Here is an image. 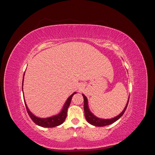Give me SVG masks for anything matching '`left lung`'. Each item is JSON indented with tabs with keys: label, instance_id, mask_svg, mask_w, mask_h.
Listing matches in <instances>:
<instances>
[{
	"label": "left lung",
	"instance_id": "obj_1",
	"mask_svg": "<svg viewBox=\"0 0 155 155\" xmlns=\"http://www.w3.org/2000/svg\"><path fill=\"white\" fill-rule=\"evenodd\" d=\"M84 98V111H85V118L87 120V121L89 124H91V125H93L94 126H97V127H104L105 125H108L113 124L114 122H115L116 121L118 120V119H120L121 116H123V114H124V112L127 107L128 104H129V100L127 101V104L125 109H124V110L122 111V112L116 117H114V118L112 119H107V120H105V119H101V118H97L96 116H95L94 115L92 112L90 111L88 109V101H87V98L86 97V96L82 94Z\"/></svg>",
	"mask_w": 155,
	"mask_h": 155
}]
</instances>
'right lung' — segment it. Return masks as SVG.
I'll return each instance as SVG.
<instances>
[{
  "instance_id": "add662e5",
  "label": "right lung",
  "mask_w": 155,
  "mask_h": 155,
  "mask_svg": "<svg viewBox=\"0 0 155 155\" xmlns=\"http://www.w3.org/2000/svg\"><path fill=\"white\" fill-rule=\"evenodd\" d=\"M24 75H25V74H24ZM23 80H24V77H23ZM22 86H23V81H22ZM76 93V92H74L68 98L66 103H65V104L63 107V110L59 114L52 116V117H50V118H37V117H36L35 116H34L29 110L28 108L27 107V105H26L25 101V106L26 108V110H27L28 114L29 116L30 117V118L32 120V121H34L35 124L38 125L39 126L43 127H54L58 126L61 124H62L64 121L65 119H66L67 115L68 108L70 104V102H71L72 96Z\"/></svg>"
}]
</instances>
